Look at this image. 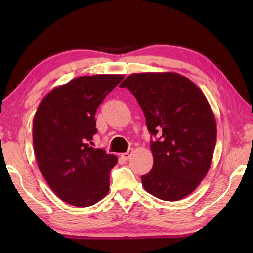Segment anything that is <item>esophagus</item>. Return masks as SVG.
Here are the masks:
<instances>
[{
	"label": "esophagus",
	"mask_w": 253,
	"mask_h": 253,
	"mask_svg": "<svg viewBox=\"0 0 253 253\" xmlns=\"http://www.w3.org/2000/svg\"><path fill=\"white\" fill-rule=\"evenodd\" d=\"M131 154H132V148H129V149H128V151H127V152H125V153H123V154H122V155H121V157L123 158V160H125V161H127V160H128V158H129V157H130V155H131Z\"/></svg>",
	"instance_id": "obj_1"
}]
</instances>
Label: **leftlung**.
Masks as SVG:
<instances>
[{
	"mask_svg": "<svg viewBox=\"0 0 253 253\" xmlns=\"http://www.w3.org/2000/svg\"><path fill=\"white\" fill-rule=\"evenodd\" d=\"M135 96L146 119L154 163L142 176L149 194L178 201L208 174L216 143L215 117L193 81L175 72L128 76L119 85Z\"/></svg>",
	"mask_w": 253,
	"mask_h": 253,
	"instance_id": "obj_1",
	"label": "left lung"
}]
</instances>
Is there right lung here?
I'll use <instances>...</instances> for the list:
<instances>
[{"instance_id": "obj_1", "label": "right lung", "mask_w": 253, "mask_h": 253, "mask_svg": "<svg viewBox=\"0 0 253 253\" xmlns=\"http://www.w3.org/2000/svg\"><path fill=\"white\" fill-rule=\"evenodd\" d=\"M123 75L83 76L54 88L33 119V147L41 174L55 195L78 208L99 202L109 191L117 157L93 148L95 115Z\"/></svg>"}]
</instances>
